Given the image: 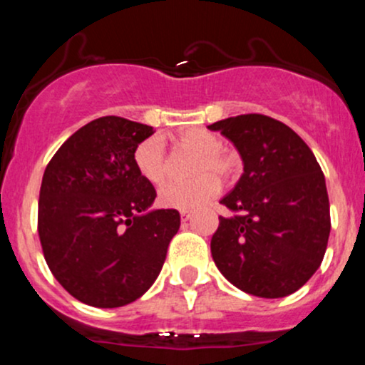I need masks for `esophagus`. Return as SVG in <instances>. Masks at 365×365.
<instances>
[{"instance_id": "1", "label": "esophagus", "mask_w": 365, "mask_h": 365, "mask_svg": "<svg viewBox=\"0 0 365 365\" xmlns=\"http://www.w3.org/2000/svg\"><path fill=\"white\" fill-rule=\"evenodd\" d=\"M180 217H182V221H188L192 217V212L190 211H180Z\"/></svg>"}]
</instances>
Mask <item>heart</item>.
I'll return each instance as SVG.
<instances>
[{
  "label": "heart",
  "instance_id": "b5f03b06",
  "mask_svg": "<svg viewBox=\"0 0 365 365\" xmlns=\"http://www.w3.org/2000/svg\"><path fill=\"white\" fill-rule=\"evenodd\" d=\"M180 149L197 154L192 173L199 177L190 182H170L159 190V204L178 211H194L202 207L220 192L221 183L215 175L230 178L237 171V158L223 149V139L206 128L190 127L180 130L175 135ZM133 165L145 182L158 185L166 178V150L159 137L142 140L133 150ZM217 174L215 175L214 173Z\"/></svg>",
  "mask_w": 365,
  "mask_h": 365
}]
</instances>
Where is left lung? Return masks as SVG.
Returning <instances> with one entry per match:
<instances>
[{
	"mask_svg": "<svg viewBox=\"0 0 365 365\" xmlns=\"http://www.w3.org/2000/svg\"><path fill=\"white\" fill-rule=\"evenodd\" d=\"M232 140L244 173L221 199L211 238L217 269L242 292L279 299L316 273L328 245L331 220L326 180L309 145L266 115L232 116L209 125Z\"/></svg>",
	"mask_w": 365,
	"mask_h": 365,
	"instance_id": "8db88e82",
	"label": "left lung"
}]
</instances>
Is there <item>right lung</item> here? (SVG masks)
Here are the masks:
<instances>
[{
	"mask_svg": "<svg viewBox=\"0 0 365 365\" xmlns=\"http://www.w3.org/2000/svg\"><path fill=\"white\" fill-rule=\"evenodd\" d=\"M153 127L103 116L78 128L46 166L37 232L58 283L92 307L127 305L149 290L180 228L177 209L133 165Z\"/></svg>",
	"mask_w": 365,
	"mask_h": 365,
	"instance_id": "obj_1",
	"label": "right lung"
}]
</instances>
